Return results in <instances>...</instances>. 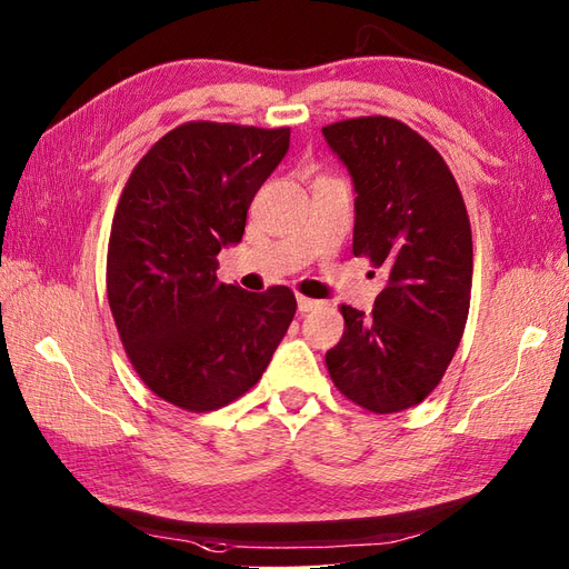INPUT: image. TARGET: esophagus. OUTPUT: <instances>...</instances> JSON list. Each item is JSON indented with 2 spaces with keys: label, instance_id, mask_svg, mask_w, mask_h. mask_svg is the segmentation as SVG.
Here are the masks:
<instances>
[{
  "label": "esophagus",
  "instance_id": "1",
  "mask_svg": "<svg viewBox=\"0 0 569 569\" xmlns=\"http://www.w3.org/2000/svg\"><path fill=\"white\" fill-rule=\"evenodd\" d=\"M317 307H319V300L298 296V310H300V312H312V310H317Z\"/></svg>",
  "mask_w": 569,
  "mask_h": 569
}]
</instances>
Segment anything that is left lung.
Listing matches in <instances>:
<instances>
[{
    "mask_svg": "<svg viewBox=\"0 0 569 569\" xmlns=\"http://www.w3.org/2000/svg\"><path fill=\"white\" fill-rule=\"evenodd\" d=\"M355 188V257L388 276L365 315L343 305L346 331L327 352L336 388L388 415L425 400L458 350L472 293V229L460 188L431 144L388 117L321 128Z\"/></svg>",
    "mask_w": 569,
    "mask_h": 569,
    "instance_id": "8db88e82",
    "label": "left lung"
}]
</instances>
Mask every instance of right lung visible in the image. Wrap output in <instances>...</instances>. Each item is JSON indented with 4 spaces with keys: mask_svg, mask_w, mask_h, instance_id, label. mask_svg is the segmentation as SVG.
Wrapping results in <instances>:
<instances>
[{
    "mask_svg": "<svg viewBox=\"0 0 569 569\" xmlns=\"http://www.w3.org/2000/svg\"><path fill=\"white\" fill-rule=\"evenodd\" d=\"M290 128L190 121L144 154L121 192L107 296L138 377L190 412L219 410L264 375L296 317L286 286L248 293L217 279Z\"/></svg>",
    "mask_w": 569,
    "mask_h": 569,
    "instance_id": "right-lung-1",
    "label": "right lung"
}]
</instances>
